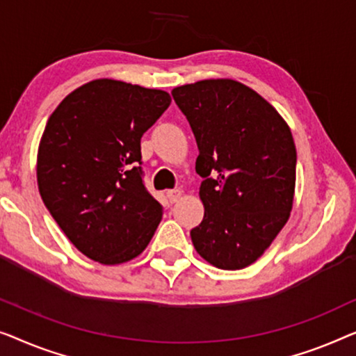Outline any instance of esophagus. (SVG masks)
<instances>
[{
    "label": "esophagus",
    "mask_w": 356,
    "mask_h": 356,
    "mask_svg": "<svg viewBox=\"0 0 356 356\" xmlns=\"http://www.w3.org/2000/svg\"><path fill=\"white\" fill-rule=\"evenodd\" d=\"M168 200L171 203H176L177 200L182 197V190H179V188H174V190H168Z\"/></svg>",
    "instance_id": "34e87169"
}]
</instances>
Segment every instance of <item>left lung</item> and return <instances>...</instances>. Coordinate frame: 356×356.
<instances>
[{"label": "left lung", "instance_id": "1", "mask_svg": "<svg viewBox=\"0 0 356 356\" xmlns=\"http://www.w3.org/2000/svg\"><path fill=\"white\" fill-rule=\"evenodd\" d=\"M198 145L204 216L197 253L226 271L257 261L289 221L297 149L284 118L253 88L208 79L172 90Z\"/></svg>", "mask_w": 356, "mask_h": 356}]
</instances>
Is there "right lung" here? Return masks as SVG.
Segmentation results:
<instances>
[{"label":"right lung","instance_id":"add662e5","mask_svg":"<svg viewBox=\"0 0 356 356\" xmlns=\"http://www.w3.org/2000/svg\"><path fill=\"white\" fill-rule=\"evenodd\" d=\"M171 104L164 90L97 79L49 116L37 154L42 200L74 247L108 266L147 248L163 207L145 188L140 138Z\"/></svg>","mask_w":356,"mask_h":356}]
</instances>
